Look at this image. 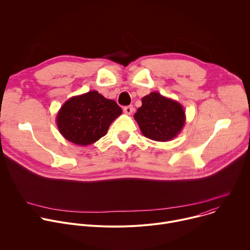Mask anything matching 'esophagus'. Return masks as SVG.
Wrapping results in <instances>:
<instances>
[{"instance_id":"obj_1","label":"esophagus","mask_w":250,"mask_h":250,"mask_svg":"<svg viewBox=\"0 0 250 250\" xmlns=\"http://www.w3.org/2000/svg\"><path fill=\"white\" fill-rule=\"evenodd\" d=\"M134 111V108L132 105H126L124 108V112L126 114V115H131L132 112Z\"/></svg>"}]
</instances>
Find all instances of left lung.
<instances>
[{"label": "left lung", "instance_id": "1", "mask_svg": "<svg viewBox=\"0 0 250 250\" xmlns=\"http://www.w3.org/2000/svg\"><path fill=\"white\" fill-rule=\"evenodd\" d=\"M134 114L141 133L155 141H170L182 130L186 122L183 106L177 101L152 92L142 98Z\"/></svg>", "mask_w": 250, "mask_h": 250}]
</instances>
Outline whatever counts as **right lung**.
Wrapping results in <instances>:
<instances>
[{"mask_svg":"<svg viewBox=\"0 0 250 250\" xmlns=\"http://www.w3.org/2000/svg\"><path fill=\"white\" fill-rule=\"evenodd\" d=\"M118 104L98 91L67 100L56 116L59 132L68 141L80 146H90L106 134L111 124L122 115Z\"/></svg>","mask_w":250,"mask_h":250,"instance_id":"obj_1","label":"right lung"}]
</instances>
